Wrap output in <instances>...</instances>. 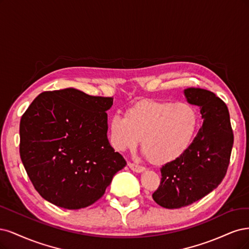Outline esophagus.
Masks as SVG:
<instances>
[{"instance_id":"1","label":"esophagus","mask_w":249,"mask_h":249,"mask_svg":"<svg viewBox=\"0 0 249 249\" xmlns=\"http://www.w3.org/2000/svg\"><path fill=\"white\" fill-rule=\"evenodd\" d=\"M128 166H129L133 172H136V173H142V172L146 170V168L143 167L142 165H139V164L132 163V162H128Z\"/></svg>"}]
</instances>
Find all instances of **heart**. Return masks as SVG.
Instances as JSON below:
<instances>
[{
	"label": "heart",
	"mask_w": 249,
	"mask_h": 249,
	"mask_svg": "<svg viewBox=\"0 0 249 249\" xmlns=\"http://www.w3.org/2000/svg\"><path fill=\"white\" fill-rule=\"evenodd\" d=\"M196 126V110L189 103L160 100L142 101L125 117L114 115L108 124L115 149H134L142 140L143 154L155 164L172 162L185 153Z\"/></svg>",
	"instance_id": "heart-1"
}]
</instances>
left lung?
Returning a JSON list of instances; mask_svg holds the SVG:
<instances>
[{
    "label": "left lung",
    "instance_id": "8db88e82",
    "mask_svg": "<svg viewBox=\"0 0 249 249\" xmlns=\"http://www.w3.org/2000/svg\"><path fill=\"white\" fill-rule=\"evenodd\" d=\"M184 94L189 103L199 107L204 123L185 153L160 168L161 180L152 197L166 209L191 205L217 187L227 174L234 143L226 103L198 88Z\"/></svg>",
    "mask_w": 249,
    "mask_h": 249
}]
</instances>
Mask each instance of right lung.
<instances>
[{
	"instance_id": "right-lung-1",
	"label": "right lung",
	"mask_w": 249,
	"mask_h": 249,
	"mask_svg": "<svg viewBox=\"0 0 249 249\" xmlns=\"http://www.w3.org/2000/svg\"><path fill=\"white\" fill-rule=\"evenodd\" d=\"M113 101L68 88L39 94L21 116L20 158L44 199L69 210L91 206L126 165L107 135Z\"/></svg>"
}]
</instances>
